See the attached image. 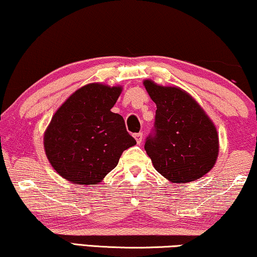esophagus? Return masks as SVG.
<instances>
[{"instance_id": "34e87169", "label": "esophagus", "mask_w": 257, "mask_h": 257, "mask_svg": "<svg viewBox=\"0 0 257 257\" xmlns=\"http://www.w3.org/2000/svg\"><path fill=\"white\" fill-rule=\"evenodd\" d=\"M134 137H135L137 144L142 143V140H143V134L142 133H136L135 135H134Z\"/></svg>"}]
</instances>
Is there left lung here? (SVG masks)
<instances>
[{
    "mask_svg": "<svg viewBox=\"0 0 257 257\" xmlns=\"http://www.w3.org/2000/svg\"><path fill=\"white\" fill-rule=\"evenodd\" d=\"M157 109L144 149L155 169L173 183L199 179L215 164L219 139L214 124L190 94L144 81Z\"/></svg>",
    "mask_w": 257,
    "mask_h": 257,
    "instance_id": "1",
    "label": "left lung"
}]
</instances>
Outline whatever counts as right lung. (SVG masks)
Returning a JSON list of instances; mask_svg holds the SVG:
<instances>
[{
  "label": "right lung",
  "mask_w": 257,
  "mask_h": 257,
  "mask_svg": "<svg viewBox=\"0 0 257 257\" xmlns=\"http://www.w3.org/2000/svg\"><path fill=\"white\" fill-rule=\"evenodd\" d=\"M121 87L86 85L72 94L53 115L44 135L53 169L75 184L95 185L117 165L136 141L120 114L110 109Z\"/></svg>",
  "instance_id": "right-lung-1"
}]
</instances>
